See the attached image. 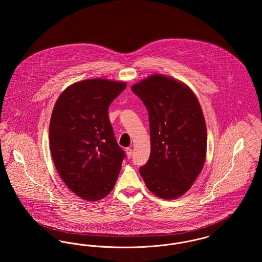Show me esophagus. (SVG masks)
Instances as JSON below:
<instances>
[{"label":"esophagus","instance_id":"1","mask_svg":"<svg viewBox=\"0 0 262 262\" xmlns=\"http://www.w3.org/2000/svg\"><path fill=\"white\" fill-rule=\"evenodd\" d=\"M125 152H126L127 158H128V159H130V158L133 157V149H132V148H126V149H125Z\"/></svg>","mask_w":262,"mask_h":262}]
</instances>
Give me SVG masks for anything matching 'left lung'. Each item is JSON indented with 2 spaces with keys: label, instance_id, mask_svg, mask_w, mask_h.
<instances>
[{
  "label": "left lung",
  "instance_id": "8db88e82",
  "mask_svg": "<svg viewBox=\"0 0 262 262\" xmlns=\"http://www.w3.org/2000/svg\"><path fill=\"white\" fill-rule=\"evenodd\" d=\"M132 90L149 116L150 157L139 173L155 195L180 198L194 183L206 158V125L200 102L183 82L157 74Z\"/></svg>",
  "mask_w": 262,
  "mask_h": 262
}]
</instances>
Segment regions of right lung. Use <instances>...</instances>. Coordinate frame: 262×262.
<instances>
[{"label":"right lung","mask_w":262,"mask_h":262,"mask_svg":"<svg viewBox=\"0 0 262 262\" xmlns=\"http://www.w3.org/2000/svg\"><path fill=\"white\" fill-rule=\"evenodd\" d=\"M125 82L104 78L70 85L51 116L49 141L63 183L84 200H102L112 191L125 154L114 136L108 110Z\"/></svg>","instance_id":"add662e5"}]
</instances>
